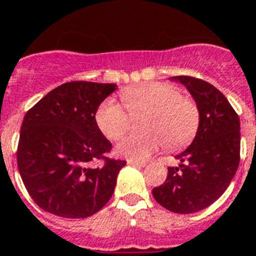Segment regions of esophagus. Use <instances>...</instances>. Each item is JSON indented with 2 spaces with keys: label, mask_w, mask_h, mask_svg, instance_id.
I'll use <instances>...</instances> for the list:
<instances>
[{
  "label": "esophagus",
  "mask_w": 256,
  "mask_h": 256,
  "mask_svg": "<svg viewBox=\"0 0 256 256\" xmlns=\"http://www.w3.org/2000/svg\"><path fill=\"white\" fill-rule=\"evenodd\" d=\"M128 164L130 166H134V167H138V168H142L146 166V162H136V160H128Z\"/></svg>",
  "instance_id": "34e87169"
}]
</instances>
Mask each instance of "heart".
I'll list each match as a JSON object with an SVG mask.
<instances>
[{
  "mask_svg": "<svg viewBox=\"0 0 256 256\" xmlns=\"http://www.w3.org/2000/svg\"><path fill=\"white\" fill-rule=\"evenodd\" d=\"M121 104L108 98L96 112V124L106 138L120 139L130 126V114L148 113L143 121L146 132L130 134L116 146L120 156L144 160L163 144L175 150L188 144L196 135L200 112L192 100L168 82H147L124 88ZM126 108L128 110H126Z\"/></svg>",
  "mask_w": 256,
  "mask_h": 256,
  "instance_id": "b5f03b06",
  "label": "heart"
}]
</instances>
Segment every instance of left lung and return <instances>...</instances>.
<instances>
[{"label": "left lung", "mask_w": 256, "mask_h": 256, "mask_svg": "<svg viewBox=\"0 0 256 256\" xmlns=\"http://www.w3.org/2000/svg\"><path fill=\"white\" fill-rule=\"evenodd\" d=\"M188 89L200 112L196 136L176 155L166 182L152 189L154 198L178 214L200 212L222 196L240 166V117L216 86L190 76H175Z\"/></svg>", "instance_id": "left-lung-1"}]
</instances>
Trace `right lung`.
I'll return each mask as SVG.
<instances>
[{"label":"right lung","mask_w":256,"mask_h":256,"mask_svg":"<svg viewBox=\"0 0 256 256\" xmlns=\"http://www.w3.org/2000/svg\"><path fill=\"white\" fill-rule=\"evenodd\" d=\"M116 84L70 81L52 89L26 113L16 163L34 202L64 218H86L113 196L124 160L108 159L112 150L96 124V112ZM98 158L106 163L93 168Z\"/></svg>","instance_id":"right-lung-1"}]
</instances>
